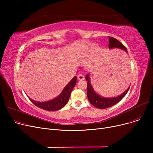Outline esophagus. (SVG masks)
Instances as JSON below:
<instances>
[{
	"label": "esophagus",
	"instance_id": "obj_1",
	"mask_svg": "<svg viewBox=\"0 0 153 153\" xmlns=\"http://www.w3.org/2000/svg\"><path fill=\"white\" fill-rule=\"evenodd\" d=\"M77 79H78L79 80H80V81H82V80H84V79H85V77H84V76L82 74H79L77 76Z\"/></svg>",
	"mask_w": 153,
	"mask_h": 153
}]
</instances>
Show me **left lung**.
I'll return each instance as SVG.
<instances>
[{"label": "left lung", "mask_w": 153, "mask_h": 153, "mask_svg": "<svg viewBox=\"0 0 153 153\" xmlns=\"http://www.w3.org/2000/svg\"><path fill=\"white\" fill-rule=\"evenodd\" d=\"M109 38V44L108 48L109 49H113V48H119L124 50L127 53V50L126 47L120 43L118 40L113 38V37H108ZM85 79L87 81V98L90 103L94 105L95 107L100 109L107 108L115 105L116 103L119 102L127 94L128 90L130 89V87L121 95H120L117 97H103L99 95L97 92H96L93 87L91 85L90 81V76L89 74H87L85 76Z\"/></svg>", "instance_id": "8db88e82"}]
</instances>
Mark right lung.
<instances>
[{
	"mask_svg": "<svg viewBox=\"0 0 153 153\" xmlns=\"http://www.w3.org/2000/svg\"><path fill=\"white\" fill-rule=\"evenodd\" d=\"M77 77L71 79V81L65 86L61 93L56 98L47 102H37L28 98L35 105L48 111H56L62 108L68 103L71 93L77 82Z\"/></svg>",
	"mask_w": 153,
	"mask_h": 153,
	"instance_id": "add662e5",
	"label": "right lung"
}]
</instances>
